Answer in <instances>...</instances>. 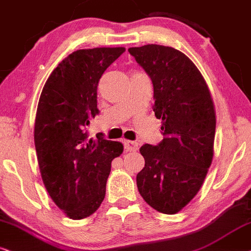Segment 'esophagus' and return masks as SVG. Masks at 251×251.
Wrapping results in <instances>:
<instances>
[{
  "label": "esophagus",
  "mask_w": 251,
  "mask_h": 251,
  "mask_svg": "<svg viewBox=\"0 0 251 251\" xmlns=\"http://www.w3.org/2000/svg\"><path fill=\"white\" fill-rule=\"evenodd\" d=\"M124 147H125L126 151H138V144L135 141L125 140L124 141Z\"/></svg>",
  "instance_id": "34e87169"
}]
</instances>
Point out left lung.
<instances>
[{"instance_id":"1","label":"left lung","mask_w":251,"mask_h":251,"mask_svg":"<svg viewBox=\"0 0 251 251\" xmlns=\"http://www.w3.org/2000/svg\"><path fill=\"white\" fill-rule=\"evenodd\" d=\"M154 88L153 110L163 140L145 144V168L136 185L149 206L175 214L201 190L213 158L215 112L207 84L195 63L169 46L128 49Z\"/></svg>"}]
</instances>
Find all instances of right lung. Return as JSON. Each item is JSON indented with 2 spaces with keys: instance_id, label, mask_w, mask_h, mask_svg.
Wrapping results in <instances>:
<instances>
[{
  "instance_id": "1",
  "label": "right lung",
  "mask_w": 251,
  "mask_h": 251,
  "mask_svg": "<svg viewBox=\"0 0 251 251\" xmlns=\"http://www.w3.org/2000/svg\"><path fill=\"white\" fill-rule=\"evenodd\" d=\"M124 47L77 50L47 78L34 123V146L44 185L60 210L74 220L97 211L104 201L111 162L123 153L120 142L87 126L100 113L97 85Z\"/></svg>"
}]
</instances>
